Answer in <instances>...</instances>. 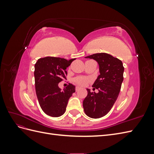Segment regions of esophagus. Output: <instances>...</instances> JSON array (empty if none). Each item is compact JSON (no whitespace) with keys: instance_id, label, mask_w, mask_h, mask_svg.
Returning a JSON list of instances; mask_svg holds the SVG:
<instances>
[{"instance_id":"esophagus-1","label":"esophagus","mask_w":154,"mask_h":154,"mask_svg":"<svg viewBox=\"0 0 154 154\" xmlns=\"http://www.w3.org/2000/svg\"><path fill=\"white\" fill-rule=\"evenodd\" d=\"M80 88H81V87H76V91H78L79 90H80Z\"/></svg>"}]
</instances>
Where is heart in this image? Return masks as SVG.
Masks as SVG:
<instances>
[{
	"mask_svg": "<svg viewBox=\"0 0 154 154\" xmlns=\"http://www.w3.org/2000/svg\"><path fill=\"white\" fill-rule=\"evenodd\" d=\"M75 82L78 84H80L81 85H85L87 82H88V80L86 78H83V77H78L76 78L75 80H74Z\"/></svg>",
	"mask_w": 154,
	"mask_h": 154,
	"instance_id": "heart-1",
	"label": "heart"
}]
</instances>
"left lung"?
<instances>
[{"label":"left lung","instance_id":"left-lung-1","mask_svg":"<svg viewBox=\"0 0 154 154\" xmlns=\"http://www.w3.org/2000/svg\"><path fill=\"white\" fill-rule=\"evenodd\" d=\"M85 58L96 60L100 74L92 85L98 92H91L87 88L83 110L88 117L100 118L109 112L118 98L123 81L124 67L120 60L107 53H96Z\"/></svg>","mask_w":154,"mask_h":154}]
</instances>
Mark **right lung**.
I'll use <instances>...</instances> for the list:
<instances>
[{
  "label": "right lung",
  "mask_w": 154,
  "mask_h": 154,
  "mask_svg": "<svg viewBox=\"0 0 154 154\" xmlns=\"http://www.w3.org/2000/svg\"><path fill=\"white\" fill-rule=\"evenodd\" d=\"M74 60L48 57L38 59L35 65L37 98L42 110L51 117L65 113L69 99L75 92V86L71 83L63 90L58 87V83L66 79V69Z\"/></svg>",
  "instance_id": "1"
}]
</instances>
